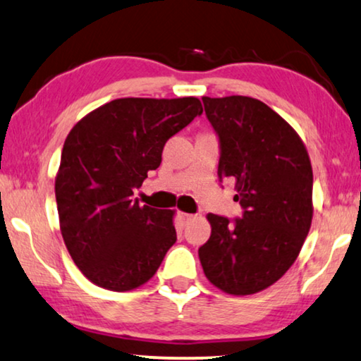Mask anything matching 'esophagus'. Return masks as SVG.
<instances>
[{"label": "esophagus", "mask_w": 361, "mask_h": 361, "mask_svg": "<svg viewBox=\"0 0 361 361\" xmlns=\"http://www.w3.org/2000/svg\"><path fill=\"white\" fill-rule=\"evenodd\" d=\"M180 219H181V221H190V219H192V214H186V212H180Z\"/></svg>", "instance_id": "esophagus-1"}]
</instances>
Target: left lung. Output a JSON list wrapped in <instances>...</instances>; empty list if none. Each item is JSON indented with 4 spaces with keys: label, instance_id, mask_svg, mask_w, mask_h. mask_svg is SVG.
Returning a JSON list of instances; mask_svg holds the SVG:
<instances>
[{
    "label": "left lung",
    "instance_id": "8db88e82",
    "mask_svg": "<svg viewBox=\"0 0 361 361\" xmlns=\"http://www.w3.org/2000/svg\"><path fill=\"white\" fill-rule=\"evenodd\" d=\"M219 137L222 181H235L240 219L207 214L211 237L200 247L204 275L224 293L262 291L289 270L312 221V166L291 126L248 96L202 98Z\"/></svg>",
    "mask_w": 361,
    "mask_h": 361
}]
</instances>
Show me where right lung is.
Segmentation results:
<instances>
[{
	"instance_id": "right-lung-1",
	"label": "right lung",
	"mask_w": 361,
	"mask_h": 361,
	"mask_svg": "<svg viewBox=\"0 0 361 361\" xmlns=\"http://www.w3.org/2000/svg\"><path fill=\"white\" fill-rule=\"evenodd\" d=\"M197 98H121L70 130L55 178L60 231L91 283L130 291L155 275L176 242L173 211L139 206L134 190L161 164L165 142L186 128Z\"/></svg>"
}]
</instances>
